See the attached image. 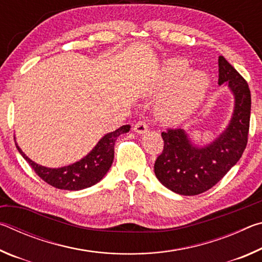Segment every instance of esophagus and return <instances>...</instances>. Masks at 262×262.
Masks as SVG:
<instances>
[{
  "label": "esophagus",
  "mask_w": 262,
  "mask_h": 262,
  "mask_svg": "<svg viewBox=\"0 0 262 262\" xmlns=\"http://www.w3.org/2000/svg\"><path fill=\"white\" fill-rule=\"evenodd\" d=\"M148 128H149V126H148L147 122L139 121V122H136V125L134 127V130L137 133V134H144V133L148 130Z\"/></svg>",
  "instance_id": "obj_1"
}]
</instances>
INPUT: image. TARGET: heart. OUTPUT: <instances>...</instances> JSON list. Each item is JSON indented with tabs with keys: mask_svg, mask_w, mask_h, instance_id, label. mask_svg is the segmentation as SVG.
Wrapping results in <instances>:
<instances>
[{
	"mask_svg": "<svg viewBox=\"0 0 262 262\" xmlns=\"http://www.w3.org/2000/svg\"><path fill=\"white\" fill-rule=\"evenodd\" d=\"M189 63L180 57L164 62L155 83L161 92L172 88L157 106V113L164 121L179 122L199 107L206 96L209 78L202 72L189 73Z\"/></svg>",
	"mask_w": 262,
	"mask_h": 262,
	"instance_id": "heart-1",
	"label": "heart"
}]
</instances>
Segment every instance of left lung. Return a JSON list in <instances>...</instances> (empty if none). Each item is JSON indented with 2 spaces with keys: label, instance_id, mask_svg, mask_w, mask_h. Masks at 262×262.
<instances>
[{
  "label": "left lung",
  "instance_id": "1",
  "mask_svg": "<svg viewBox=\"0 0 262 262\" xmlns=\"http://www.w3.org/2000/svg\"><path fill=\"white\" fill-rule=\"evenodd\" d=\"M228 84L236 104L223 134L196 148L180 128L162 133L164 148L155 162V174L172 192L198 195L215 186L242 157L250 130L251 91L247 82L223 56L219 57V84Z\"/></svg>",
  "mask_w": 262,
  "mask_h": 262
}]
</instances>
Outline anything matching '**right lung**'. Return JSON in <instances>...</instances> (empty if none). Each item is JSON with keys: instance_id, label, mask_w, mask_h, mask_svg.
I'll return each instance as SVG.
<instances>
[{"instance_id": "right-lung-1", "label": "right lung", "mask_w": 262, "mask_h": 262, "mask_svg": "<svg viewBox=\"0 0 262 262\" xmlns=\"http://www.w3.org/2000/svg\"><path fill=\"white\" fill-rule=\"evenodd\" d=\"M129 129L130 126L125 125L118 128L117 130L108 133L97 143L92 151L81 161L60 168H48L38 165L28 156H25V154L17 144L16 148L29 163V165L33 168L35 173L45 183L59 189L79 190L91 187L92 185L103 179L113 163L115 140L119 135L129 132Z\"/></svg>"}]
</instances>
